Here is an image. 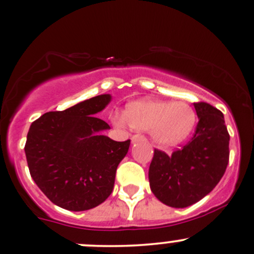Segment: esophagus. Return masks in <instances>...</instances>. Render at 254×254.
<instances>
[{
  "label": "esophagus",
  "instance_id": "obj_1",
  "mask_svg": "<svg viewBox=\"0 0 254 254\" xmlns=\"http://www.w3.org/2000/svg\"><path fill=\"white\" fill-rule=\"evenodd\" d=\"M145 139H146L145 136H143V135H135V136H132V138H131L132 143L138 142V140H145Z\"/></svg>",
  "mask_w": 254,
  "mask_h": 254
}]
</instances>
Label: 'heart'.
Masks as SVG:
<instances>
[{
    "label": "heart",
    "instance_id": "heart-1",
    "mask_svg": "<svg viewBox=\"0 0 254 254\" xmlns=\"http://www.w3.org/2000/svg\"><path fill=\"white\" fill-rule=\"evenodd\" d=\"M117 124L129 123L138 130H150L152 138L164 146L176 145L190 135L195 127L196 116L186 103L135 102L127 110V114L116 115Z\"/></svg>",
    "mask_w": 254,
    "mask_h": 254
}]
</instances>
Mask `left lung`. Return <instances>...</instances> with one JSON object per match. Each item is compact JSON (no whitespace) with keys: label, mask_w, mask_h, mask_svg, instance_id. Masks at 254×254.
Wrapping results in <instances>:
<instances>
[{"label":"left lung","mask_w":254,"mask_h":254,"mask_svg":"<svg viewBox=\"0 0 254 254\" xmlns=\"http://www.w3.org/2000/svg\"><path fill=\"white\" fill-rule=\"evenodd\" d=\"M198 117L193 137L168 155L155 149L149 168L151 191L161 202L185 208L209 194L230 160V133L222 112L208 103H194Z\"/></svg>","instance_id":"8db88e82"}]
</instances>
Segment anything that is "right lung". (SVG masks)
Instances as JSON below:
<instances>
[{"label":"right lung","mask_w":254,"mask_h":254,"mask_svg":"<svg viewBox=\"0 0 254 254\" xmlns=\"http://www.w3.org/2000/svg\"><path fill=\"white\" fill-rule=\"evenodd\" d=\"M110 100V94H100L64 111L47 112L30 125L24 145L30 176L61 208H94L114 190L116 170L130 139L116 142L100 133L110 125L94 115Z\"/></svg>","instance_id":"right-lung-1"}]
</instances>
